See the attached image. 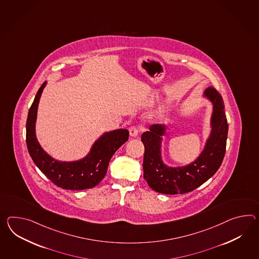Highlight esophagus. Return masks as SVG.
I'll list each match as a JSON object with an SVG mask.
<instances>
[{"instance_id":"34e87169","label":"esophagus","mask_w":259,"mask_h":259,"mask_svg":"<svg viewBox=\"0 0 259 259\" xmlns=\"http://www.w3.org/2000/svg\"><path fill=\"white\" fill-rule=\"evenodd\" d=\"M129 133H130L131 137H137L140 133V128L139 126H135V125L131 126L129 128Z\"/></svg>"}]
</instances>
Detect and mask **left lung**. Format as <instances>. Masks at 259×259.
Instances as JSON below:
<instances>
[{
    "instance_id": "obj_1",
    "label": "left lung",
    "mask_w": 259,
    "mask_h": 259,
    "mask_svg": "<svg viewBox=\"0 0 259 259\" xmlns=\"http://www.w3.org/2000/svg\"><path fill=\"white\" fill-rule=\"evenodd\" d=\"M204 95L213 105L211 132L201 154L193 163L182 167H168L163 163L161 142L165 134L164 125L154 124L150 131L142 134L141 141L145 147L144 178L155 192L166 195L188 193L206 183L219 169L226 153L228 132L225 105L221 95L212 87H208Z\"/></svg>"
}]
</instances>
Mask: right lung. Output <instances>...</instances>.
I'll return each instance as SVG.
<instances>
[{
	"label": "right lung",
	"instance_id": "1",
	"mask_svg": "<svg viewBox=\"0 0 259 259\" xmlns=\"http://www.w3.org/2000/svg\"><path fill=\"white\" fill-rule=\"evenodd\" d=\"M44 82L29 109L26 122V143L32 161L45 176L58 187L66 190L90 189L96 186L106 176L108 164L114 153L129 138L126 129L105 133L96 140L86 157L74 162H61L50 156L38 143L35 121L40 96Z\"/></svg>",
	"mask_w": 259,
	"mask_h": 259
}]
</instances>
